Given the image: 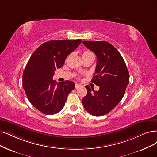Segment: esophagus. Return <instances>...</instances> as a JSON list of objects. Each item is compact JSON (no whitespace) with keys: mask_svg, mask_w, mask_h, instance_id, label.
Returning <instances> with one entry per match:
<instances>
[{"mask_svg":"<svg viewBox=\"0 0 157 157\" xmlns=\"http://www.w3.org/2000/svg\"><path fill=\"white\" fill-rule=\"evenodd\" d=\"M80 86V84L75 83V89H77V88H78V87H79Z\"/></svg>","mask_w":157,"mask_h":157,"instance_id":"esophagus-1","label":"esophagus"}]
</instances>
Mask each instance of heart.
I'll return each instance as SVG.
<instances>
[{"label": "heart", "mask_w": 157, "mask_h": 157, "mask_svg": "<svg viewBox=\"0 0 157 157\" xmlns=\"http://www.w3.org/2000/svg\"><path fill=\"white\" fill-rule=\"evenodd\" d=\"M92 55H93V53H92L91 52H89V51H84V52H83L82 53V58H83V57H87V56Z\"/></svg>", "instance_id": "1"}]
</instances>
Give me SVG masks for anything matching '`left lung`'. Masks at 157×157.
<instances>
[{
	"instance_id": "1",
	"label": "left lung",
	"mask_w": 157,
	"mask_h": 157,
	"mask_svg": "<svg viewBox=\"0 0 157 157\" xmlns=\"http://www.w3.org/2000/svg\"><path fill=\"white\" fill-rule=\"evenodd\" d=\"M97 55L95 73L91 82L100 86L95 91L86 86L87 95L82 98L85 109L93 116L108 113L121 101L129 82L126 63L118 50L106 41H83Z\"/></svg>"
}]
</instances>
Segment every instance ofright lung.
Masks as SVG:
<instances>
[{
  "label": "right lung",
  "mask_w": 157,
  "mask_h": 157,
  "mask_svg": "<svg viewBox=\"0 0 157 157\" xmlns=\"http://www.w3.org/2000/svg\"><path fill=\"white\" fill-rule=\"evenodd\" d=\"M82 40H50L31 55L22 75V86L30 103L46 115H54L64 108L75 88L70 80L57 83L53 80L56 69L63 66L67 56Z\"/></svg>",
  "instance_id": "obj_1"
}]
</instances>
